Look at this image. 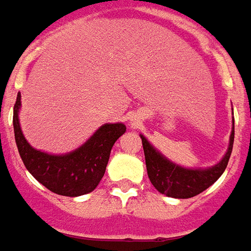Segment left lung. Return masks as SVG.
Returning <instances> with one entry per match:
<instances>
[{"label":"left lung","mask_w":251,"mask_h":251,"mask_svg":"<svg viewBox=\"0 0 251 251\" xmlns=\"http://www.w3.org/2000/svg\"><path fill=\"white\" fill-rule=\"evenodd\" d=\"M140 139L145 151L147 174L154 188L169 197L189 199L197 196L216 182L227 168L234 145V122L227 152L219 163L208 169H186L176 165L152 147L143 135H140Z\"/></svg>","instance_id":"8db88e82"}]
</instances>
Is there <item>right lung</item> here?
<instances>
[{"mask_svg":"<svg viewBox=\"0 0 251 251\" xmlns=\"http://www.w3.org/2000/svg\"><path fill=\"white\" fill-rule=\"evenodd\" d=\"M21 94H17L13 109L15 139L26 170L47 189L60 196L75 197L96 189L104 177L111 150L124 132L123 123L104 124L77 150L52 155L35 150L21 132L19 109Z\"/></svg>","mask_w":251,"mask_h":251,"instance_id":"right-lung-1","label":"right lung"}]
</instances>
